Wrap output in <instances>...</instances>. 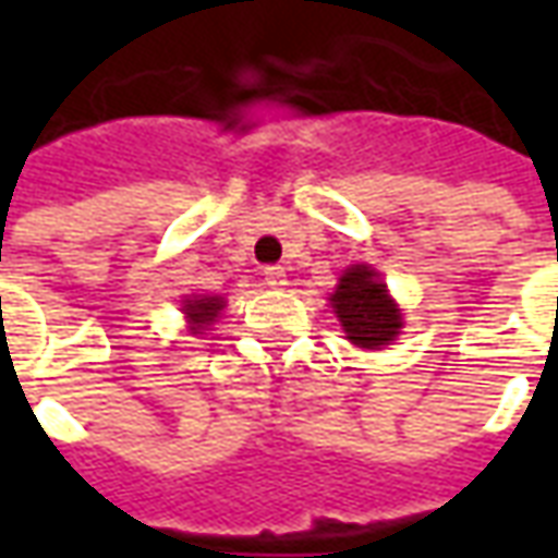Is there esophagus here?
<instances>
[{"instance_id": "34e87169", "label": "esophagus", "mask_w": 558, "mask_h": 558, "mask_svg": "<svg viewBox=\"0 0 558 558\" xmlns=\"http://www.w3.org/2000/svg\"><path fill=\"white\" fill-rule=\"evenodd\" d=\"M263 275H266V283L271 287V290L287 287V268L283 266H266L263 268Z\"/></svg>"}]
</instances>
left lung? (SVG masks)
<instances>
[{
    "label": "left lung",
    "mask_w": 558,
    "mask_h": 558,
    "mask_svg": "<svg viewBox=\"0 0 558 558\" xmlns=\"http://www.w3.org/2000/svg\"><path fill=\"white\" fill-rule=\"evenodd\" d=\"M335 314L343 323L347 338L364 350H379L388 340H395L400 328L398 304L388 299L386 283L376 278L374 268L352 266L340 278L338 290L331 295Z\"/></svg>",
    "instance_id": "1"
}]
</instances>
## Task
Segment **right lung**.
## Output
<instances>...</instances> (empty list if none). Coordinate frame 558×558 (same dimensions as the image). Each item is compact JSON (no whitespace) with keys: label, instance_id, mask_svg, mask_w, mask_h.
I'll use <instances>...</instances> for the list:
<instances>
[{"label":"right lung","instance_id":"obj_1","mask_svg":"<svg viewBox=\"0 0 558 558\" xmlns=\"http://www.w3.org/2000/svg\"><path fill=\"white\" fill-rule=\"evenodd\" d=\"M184 307H187V311H184V314H187V319L194 323V328H191V331H194V335H199V331H203V328H206L208 323H211V319L220 314L223 302L211 295V299H194V302H187Z\"/></svg>","mask_w":558,"mask_h":558}]
</instances>
